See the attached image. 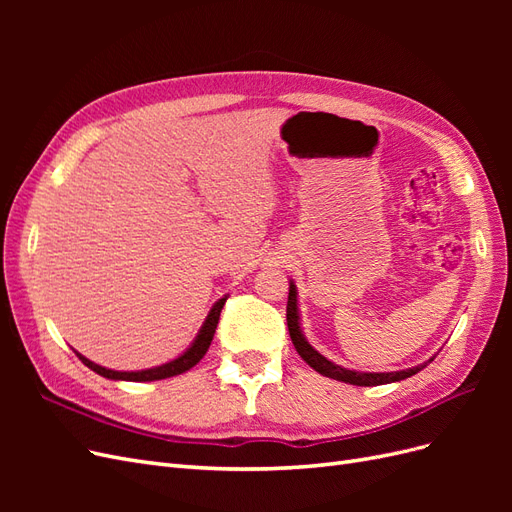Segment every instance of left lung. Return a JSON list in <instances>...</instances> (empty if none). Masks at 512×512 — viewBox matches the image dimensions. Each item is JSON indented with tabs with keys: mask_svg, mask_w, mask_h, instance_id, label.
Listing matches in <instances>:
<instances>
[{
	"mask_svg": "<svg viewBox=\"0 0 512 512\" xmlns=\"http://www.w3.org/2000/svg\"><path fill=\"white\" fill-rule=\"evenodd\" d=\"M286 322H288V331H290V339L294 348L301 354V359L309 365L314 367L318 374L339 380V382H346V384H356V386H378V384H391V382H399V380H406L418 371L425 369L431 361L410 367V369H401V371H356V369H346L342 365H335L333 361H329L327 356L320 354L312 344L307 342L303 329H301V314H299V299H297V286L290 280V290H288V307H286Z\"/></svg>",
	"mask_w": 512,
	"mask_h": 512,
	"instance_id": "1",
	"label": "left lung"
}]
</instances>
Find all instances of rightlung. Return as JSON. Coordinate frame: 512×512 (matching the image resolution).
Returning a JSON list of instances; mask_svg holds the SVG:
<instances>
[{
	"label": "right lung",
	"mask_w": 512,
	"mask_h": 512,
	"mask_svg": "<svg viewBox=\"0 0 512 512\" xmlns=\"http://www.w3.org/2000/svg\"><path fill=\"white\" fill-rule=\"evenodd\" d=\"M226 294L222 299H218L213 303V307L209 309V314L203 322V327H200L198 335L194 337V342L183 350V354H179L177 359L168 361V363H162L158 367H149V369H138V371H117V369H108V367H102L94 361H89L87 356H83L81 352H76V356L91 369L96 371V374L108 378V380H126V382H153V380H164V378H173V376H179V374H185V371H190L200 359H203L205 352L209 350L211 346V339H213V333L215 329H218V320H220V312L222 307L226 303Z\"/></svg>",
	"instance_id": "obj_1"
}]
</instances>
